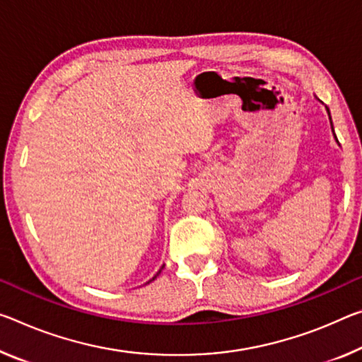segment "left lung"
<instances>
[{
	"instance_id": "obj_1",
	"label": "left lung",
	"mask_w": 362,
	"mask_h": 362,
	"mask_svg": "<svg viewBox=\"0 0 362 362\" xmlns=\"http://www.w3.org/2000/svg\"><path fill=\"white\" fill-rule=\"evenodd\" d=\"M327 111H329V109H327ZM329 116H330V112H329ZM332 130H334V125H332ZM335 139H337V136H335ZM338 141V140H337Z\"/></svg>"
}]
</instances>
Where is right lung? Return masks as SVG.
<instances>
[{"mask_svg":"<svg viewBox=\"0 0 362 362\" xmlns=\"http://www.w3.org/2000/svg\"><path fill=\"white\" fill-rule=\"evenodd\" d=\"M159 272H160V271H159ZM159 272H158L156 275H159ZM156 275H154V277H153V280H154V279H156ZM150 282H151V280H150Z\"/></svg>","mask_w":362,"mask_h":362,"instance_id":"1","label":"right lung"}]
</instances>
